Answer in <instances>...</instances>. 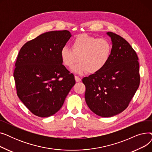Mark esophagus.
<instances>
[{"label":"esophagus","instance_id":"esophagus-1","mask_svg":"<svg viewBox=\"0 0 152 152\" xmlns=\"http://www.w3.org/2000/svg\"><path fill=\"white\" fill-rule=\"evenodd\" d=\"M75 80L76 82H80L81 81V79L77 76H75Z\"/></svg>","mask_w":152,"mask_h":152}]
</instances>
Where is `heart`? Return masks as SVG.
<instances>
[{"label": "heart", "mask_w": 152, "mask_h": 152, "mask_svg": "<svg viewBox=\"0 0 152 152\" xmlns=\"http://www.w3.org/2000/svg\"><path fill=\"white\" fill-rule=\"evenodd\" d=\"M112 52V45L107 39H98L87 34L77 35L71 42V49L63 47L60 57L65 66L73 68V71L83 74L88 71L91 74L97 73L108 63Z\"/></svg>", "instance_id": "b5f03b06"}]
</instances>
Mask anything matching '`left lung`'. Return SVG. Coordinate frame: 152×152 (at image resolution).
<instances>
[{
    "label": "left lung",
    "instance_id": "1",
    "mask_svg": "<svg viewBox=\"0 0 152 152\" xmlns=\"http://www.w3.org/2000/svg\"><path fill=\"white\" fill-rule=\"evenodd\" d=\"M107 34L112 44L108 63L99 73L83 79L87 105L102 117H111L123 111L140 84L136 52L122 37L111 32Z\"/></svg>",
    "mask_w": 152,
    "mask_h": 152
}]
</instances>
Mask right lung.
Wrapping results in <instances>:
<instances>
[{"mask_svg":"<svg viewBox=\"0 0 152 152\" xmlns=\"http://www.w3.org/2000/svg\"><path fill=\"white\" fill-rule=\"evenodd\" d=\"M71 36L67 30L47 32L26 42L19 52L13 73L17 95L37 116L57 113L76 83L60 57Z\"/></svg>","mask_w":152,"mask_h":152,"instance_id":"1","label":"right lung"}]
</instances>
